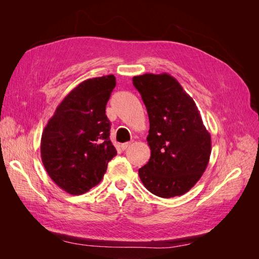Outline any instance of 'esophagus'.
Wrapping results in <instances>:
<instances>
[{"label": "esophagus", "mask_w": 259, "mask_h": 259, "mask_svg": "<svg viewBox=\"0 0 259 259\" xmlns=\"http://www.w3.org/2000/svg\"><path fill=\"white\" fill-rule=\"evenodd\" d=\"M131 145H132V143H125V144H122V145H121L122 150H126V149H127L128 147H131Z\"/></svg>", "instance_id": "obj_1"}]
</instances>
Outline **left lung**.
<instances>
[{
    "mask_svg": "<svg viewBox=\"0 0 259 259\" xmlns=\"http://www.w3.org/2000/svg\"><path fill=\"white\" fill-rule=\"evenodd\" d=\"M150 122L151 156L138 169L140 180L160 198L179 197L199 182L209 161L210 134L194 100L174 76L146 73L133 77Z\"/></svg>",
    "mask_w": 259,
    "mask_h": 259,
    "instance_id": "1",
    "label": "left lung"
}]
</instances>
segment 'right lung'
I'll return each mask as SVG.
<instances>
[{
	"mask_svg": "<svg viewBox=\"0 0 259 259\" xmlns=\"http://www.w3.org/2000/svg\"><path fill=\"white\" fill-rule=\"evenodd\" d=\"M115 84L113 74L83 81L58 105L42 133L43 165L69 194L80 195L98 185L116 155L106 115Z\"/></svg>",
	"mask_w": 259,
	"mask_h": 259,
	"instance_id": "right-lung-1",
	"label": "right lung"
}]
</instances>
